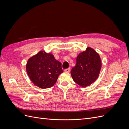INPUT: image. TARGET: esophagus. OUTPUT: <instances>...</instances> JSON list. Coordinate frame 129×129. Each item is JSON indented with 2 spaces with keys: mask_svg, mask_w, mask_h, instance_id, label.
Returning a JSON list of instances; mask_svg holds the SVG:
<instances>
[{
  "mask_svg": "<svg viewBox=\"0 0 129 129\" xmlns=\"http://www.w3.org/2000/svg\"><path fill=\"white\" fill-rule=\"evenodd\" d=\"M64 71L66 72L69 73V72H70V71H71V68H67V69H65Z\"/></svg>",
  "mask_w": 129,
  "mask_h": 129,
  "instance_id": "34e87169",
  "label": "esophagus"
}]
</instances>
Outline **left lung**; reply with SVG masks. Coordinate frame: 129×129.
Instances as JSON below:
<instances>
[{"label": "left lung", "mask_w": 129, "mask_h": 129, "mask_svg": "<svg viewBox=\"0 0 129 129\" xmlns=\"http://www.w3.org/2000/svg\"><path fill=\"white\" fill-rule=\"evenodd\" d=\"M102 66L99 54L94 49L87 47L76 58V64L71 70L73 80L82 87H88L99 77Z\"/></svg>", "instance_id": "obj_1"}]
</instances>
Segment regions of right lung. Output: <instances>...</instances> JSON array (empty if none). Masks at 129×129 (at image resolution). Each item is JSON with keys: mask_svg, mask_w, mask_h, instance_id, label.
<instances>
[{"mask_svg": "<svg viewBox=\"0 0 129 129\" xmlns=\"http://www.w3.org/2000/svg\"><path fill=\"white\" fill-rule=\"evenodd\" d=\"M26 71L30 80L41 89L52 87L63 73L61 62L51 53L40 51L30 57L26 64Z\"/></svg>", "mask_w": 129, "mask_h": 129, "instance_id": "right-lung-1", "label": "right lung"}]
</instances>
